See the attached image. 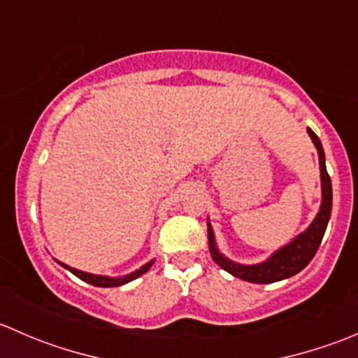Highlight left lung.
I'll return each instance as SVG.
<instances>
[{"label":"left lung","instance_id":"8db88e82","mask_svg":"<svg viewBox=\"0 0 358 358\" xmlns=\"http://www.w3.org/2000/svg\"><path fill=\"white\" fill-rule=\"evenodd\" d=\"M312 138L313 145H315L317 154H319V164H320V183H322V202H320V209L317 213V216L313 218V222L310 223L308 229L305 232H301L299 236H296L289 244L277 249L268 259L262 263H256V265H243V263H237L229 259L227 256H223L218 251L215 241V232L211 229V223L208 222V241H209V251H211L213 259L222 266L223 270H227L229 273H232L237 279L248 280L252 284H272L277 280L289 279V277L296 275L298 272H301L312 258L315 256L317 249H319L320 243H322L324 232L327 229V223L331 218V209H333V185H331V178L327 175L326 169V156H324L322 143H320L319 136L312 131V129H306Z\"/></svg>","mask_w":358,"mask_h":358}]
</instances>
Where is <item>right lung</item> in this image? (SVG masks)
<instances>
[{"mask_svg":"<svg viewBox=\"0 0 358 358\" xmlns=\"http://www.w3.org/2000/svg\"><path fill=\"white\" fill-rule=\"evenodd\" d=\"M154 259H150L149 263H145L143 266H140L138 270H135V272L128 273V275L124 277H107V275H95V273H88V272H81V270H76L72 268V266L66 265V263H60V265L64 266V268H67L69 272L74 273L76 277H79L81 280H85V282L92 284V286H96V287H117V286H122V284H128L131 282V280H135L136 277L143 275V273L147 272V270L152 266Z\"/></svg>","mask_w":358,"mask_h":358,"instance_id":"1","label":"right lung"}]
</instances>
